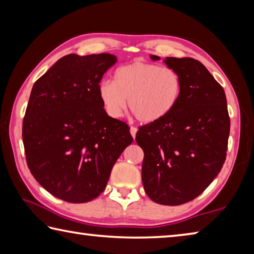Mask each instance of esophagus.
<instances>
[{"label": "esophagus", "instance_id": "esophagus-1", "mask_svg": "<svg viewBox=\"0 0 254 254\" xmlns=\"http://www.w3.org/2000/svg\"><path fill=\"white\" fill-rule=\"evenodd\" d=\"M136 132H137V128L135 127H130V133H131V135H132L133 139H134V137H135Z\"/></svg>", "mask_w": 254, "mask_h": 254}]
</instances>
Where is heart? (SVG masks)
<instances>
[{"label":"heart","instance_id":"b5f03b06","mask_svg":"<svg viewBox=\"0 0 254 254\" xmlns=\"http://www.w3.org/2000/svg\"><path fill=\"white\" fill-rule=\"evenodd\" d=\"M97 92L111 118L121 117L128 102V109L136 120L149 124L161 121L176 109L183 84L178 72L169 67L133 62L118 68L114 80H102Z\"/></svg>","mask_w":254,"mask_h":254}]
</instances>
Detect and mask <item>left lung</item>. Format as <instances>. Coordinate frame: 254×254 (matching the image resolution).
Returning a JSON list of instances; mask_svg holds the SVG:
<instances>
[{
  "mask_svg": "<svg viewBox=\"0 0 254 254\" xmlns=\"http://www.w3.org/2000/svg\"><path fill=\"white\" fill-rule=\"evenodd\" d=\"M153 62L160 57L150 55ZM163 63L182 79L178 105L161 121L139 127L142 183L154 203L180 205L200 195L225 161L230 118L222 86L192 58L167 57Z\"/></svg>",
  "mask_w": 254,
  "mask_h": 254,
  "instance_id": "1",
  "label": "left lung"
}]
</instances>
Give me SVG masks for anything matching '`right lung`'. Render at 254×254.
Masks as SVG:
<instances>
[{
	"label": "right lung",
	"instance_id": "add662e5",
	"mask_svg": "<svg viewBox=\"0 0 254 254\" xmlns=\"http://www.w3.org/2000/svg\"><path fill=\"white\" fill-rule=\"evenodd\" d=\"M118 62L111 54L67 55L34 83L23 119L25 158L47 191L68 203L103 192L132 143L130 127L107 115L97 86Z\"/></svg>",
	"mask_w": 254,
	"mask_h": 254
}]
</instances>
